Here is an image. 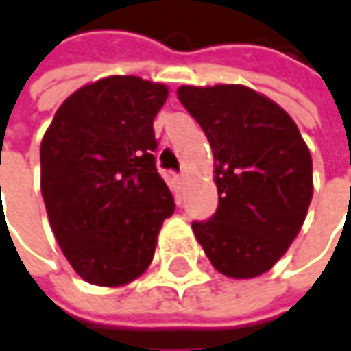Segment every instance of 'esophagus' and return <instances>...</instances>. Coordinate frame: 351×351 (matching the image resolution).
<instances>
[{
    "label": "esophagus",
    "instance_id": "1",
    "mask_svg": "<svg viewBox=\"0 0 351 351\" xmlns=\"http://www.w3.org/2000/svg\"><path fill=\"white\" fill-rule=\"evenodd\" d=\"M184 180H186V173L182 171V173L178 175V182H184Z\"/></svg>",
    "mask_w": 351,
    "mask_h": 351
}]
</instances>
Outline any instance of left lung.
I'll return each instance as SVG.
<instances>
[{
	"label": "left lung",
	"mask_w": 351,
	"mask_h": 351,
	"mask_svg": "<svg viewBox=\"0 0 351 351\" xmlns=\"http://www.w3.org/2000/svg\"><path fill=\"white\" fill-rule=\"evenodd\" d=\"M176 94L215 156L219 207L193 223L195 237L219 273L257 277L285 255L305 221L309 148L291 116L247 86H180Z\"/></svg>",
	"instance_id": "obj_1"
}]
</instances>
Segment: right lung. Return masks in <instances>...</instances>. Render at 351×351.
<instances>
[{"mask_svg":"<svg viewBox=\"0 0 351 351\" xmlns=\"http://www.w3.org/2000/svg\"><path fill=\"white\" fill-rule=\"evenodd\" d=\"M165 84L108 76L76 90L40 148L42 197L62 253L84 281L118 287L150 265L175 199L156 171Z\"/></svg>","mask_w":351,"mask_h":351,"instance_id":"add662e5","label":"right lung"}]
</instances>
